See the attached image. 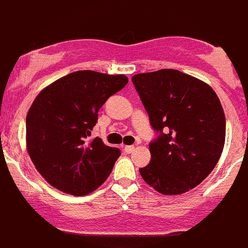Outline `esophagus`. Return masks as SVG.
<instances>
[{"instance_id": "esophagus-1", "label": "esophagus", "mask_w": 248, "mask_h": 248, "mask_svg": "<svg viewBox=\"0 0 248 248\" xmlns=\"http://www.w3.org/2000/svg\"><path fill=\"white\" fill-rule=\"evenodd\" d=\"M124 152L126 153H133L134 152V150H135V147L133 145H128V146H124Z\"/></svg>"}]
</instances>
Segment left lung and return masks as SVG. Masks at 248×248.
<instances>
[{"instance_id":"left-lung-1","label":"left lung","mask_w":248,"mask_h":248,"mask_svg":"<svg viewBox=\"0 0 248 248\" xmlns=\"http://www.w3.org/2000/svg\"><path fill=\"white\" fill-rule=\"evenodd\" d=\"M158 139L151 163L139 172L163 195H181L204 181L222 155L226 117L209 84L178 70L132 77Z\"/></svg>"}]
</instances>
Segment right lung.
<instances>
[{
  "label": "right lung",
  "instance_id": "right-lung-1",
  "mask_svg": "<svg viewBox=\"0 0 248 248\" xmlns=\"http://www.w3.org/2000/svg\"><path fill=\"white\" fill-rule=\"evenodd\" d=\"M127 83L124 75L82 70L54 80L38 93L26 117V148L48 184L83 196L108 178L121 152L100 138L88 137L101 107Z\"/></svg>",
  "mask_w": 248,
  "mask_h": 248
}]
</instances>
